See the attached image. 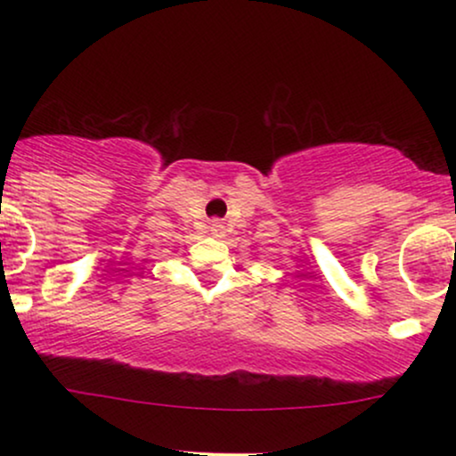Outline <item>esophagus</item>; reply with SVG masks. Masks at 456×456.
Instances as JSON below:
<instances>
[{"instance_id":"esophagus-1","label":"esophagus","mask_w":456,"mask_h":456,"mask_svg":"<svg viewBox=\"0 0 456 456\" xmlns=\"http://www.w3.org/2000/svg\"><path fill=\"white\" fill-rule=\"evenodd\" d=\"M212 232L214 233H223V224L221 223H212Z\"/></svg>"}]
</instances>
